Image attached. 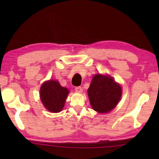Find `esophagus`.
Returning a JSON list of instances; mask_svg holds the SVG:
<instances>
[{"label": "esophagus", "mask_w": 159, "mask_h": 159, "mask_svg": "<svg viewBox=\"0 0 159 159\" xmlns=\"http://www.w3.org/2000/svg\"><path fill=\"white\" fill-rule=\"evenodd\" d=\"M75 90H76L77 93H81L83 92V88L80 87V86H79V87H76V88H75Z\"/></svg>", "instance_id": "esophagus-1"}]
</instances>
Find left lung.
<instances>
[{
    "label": "left lung",
    "mask_w": 159,
    "mask_h": 159,
    "mask_svg": "<svg viewBox=\"0 0 159 159\" xmlns=\"http://www.w3.org/2000/svg\"><path fill=\"white\" fill-rule=\"evenodd\" d=\"M121 87L111 77L96 74L88 90L93 109L99 113H108L116 107L121 97Z\"/></svg>",
    "instance_id": "1"
}]
</instances>
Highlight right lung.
Masks as SVG:
<instances>
[{
    "label": "right lung",
    "mask_w": 159,
    "mask_h": 159,
    "mask_svg": "<svg viewBox=\"0 0 159 159\" xmlns=\"http://www.w3.org/2000/svg\"><path fill=\"white\" fill-rule=\"evenodd\" d=\"M67 88L61 87L57 80H49L41 85L40 96L44 107L48 111L57 113L63 109L66 97Z\"/></svg>",
    "instance_id": "obj_1"
}]
</instances>
